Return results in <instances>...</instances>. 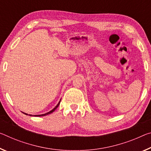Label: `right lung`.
<instances>
[{
    "mask_svg": "<svg viewBox=\"0 0 151 151\" xmlns=\"http://www.w3.org/2000/svg\"><path fill=\"white\" fill-rule=\"evenodd\" d=\"M60 101H61V99L60 100V101H59L58 104H57V106H56V107H55L53 109H52L51 111H50L49 112H47V113H45V114H41V115H31V114H29V116H36V117H38V116H39V117H40V116H46V115H48V114H52V112L54 111L56 109L57 107H58V106L60 105ZM23 114H25V115H28L27 114H26V113H23Z\"/></svg>",
    "mask_w": 151,
    "mask_h": 151,
    "instance_id": "1",
    "label": "right lung"
}]
</instances>
